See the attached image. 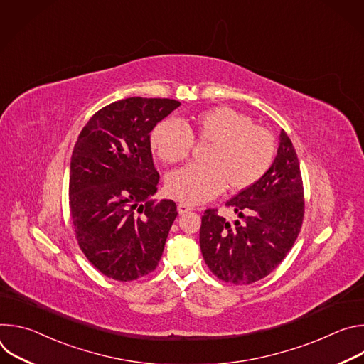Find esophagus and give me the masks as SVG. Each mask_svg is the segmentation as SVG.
Wrapping results in <instances>:
<instances>
[{
  "mask_svg": "<svg viewBox=\"0 0 364 364\" xmlns=\"http://www.w3.org/2000/svg\"><path fill=\"white\" fill-rule=\"evenodd\" d=\"M177 210H178V213L180 215H186V213H188V212H191V210H194L191 205H188V204H186V203H180L178 205H177Z\"/></svg>",
  "mask_w": 364,
  "mask_h": 364,
  "instance_id": "esophagus-1",
  "label": "esophagus"
}]
</instances>
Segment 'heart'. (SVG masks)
Here are the masks:
<instances>
[{"instance_id": "1", "label": "heart", "mask_w": 364, "mask_h": 364, "mask_svg": "<svg viewBox=\"0 0 364 364\" xmlns=\"http://www.w3.org/2000/svg\"><path fill=\"white\" fill-rule=\"evenodd\" d=\"M193 141L207 145L204 166H187L166 178L167 193L187 204L209 201L225 187L233 193L249 188L269 170L275 155L272 134L228 107L204 111L184 127L161 121L151 134L152 151L167 164L184 161Z\"/></svg>"}]
</instances>
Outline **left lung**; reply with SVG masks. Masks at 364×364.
<instances>
[{
	"instance_id": "1",
	"label": "left lung",
	"mask_w": 364,
	"mask_h": 364,
	"mask_svg": "<svg viewBox=\"0 0 364 364\" xmlns=\"http://www.w3.org/2000/svg\"><path fill=\"white\" fill-rule=\"evenodd\" d=\"M237 215L229 223L215 209L201 218L200 249L222 281L247 285L269 275L295 243L304 218L296 152L282 129L277 157L264 174L226 203Z\"/></svg>"
}]
</instances>
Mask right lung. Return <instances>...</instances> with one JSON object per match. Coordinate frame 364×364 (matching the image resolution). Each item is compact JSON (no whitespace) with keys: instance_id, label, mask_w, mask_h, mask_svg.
Segmentation results:
<instances>
[{"instance_id":"add662e5","label":"right lung","mask_w":364,"mask_h":364,"mask_svg":"<svg viewBox=\"0 0 364 364\" xmlns=\"http://www.w3.org/2000/svg\"><path fill=\"white\" fill-rule=\"evenodd\" d=\"M180 105L139 96L114 102L89 119L75 145L69 200L76 239L89 262L115 281L157 268L178 215L173 200H151L160 174L149 132Z\"/></svg>"}]
</instances>
